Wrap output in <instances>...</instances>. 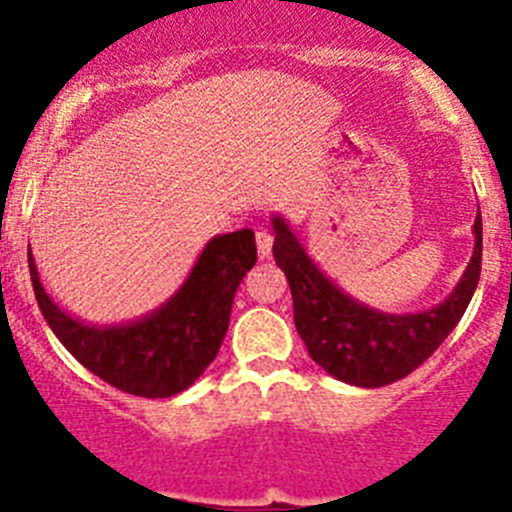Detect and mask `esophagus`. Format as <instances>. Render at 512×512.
<instances>
[{"instance_id": "obj_1", "label": "esophagus", "mask_w": 512, "mask_h": 512, "mask_svg": "<svg viewBox=\"0 0 512 512\" xmlns=\"http://www.w3.org/2000/svg\"><path fill=\"white\" fill-rule=\"evenodd\" d=\"M271 246H274V238H271L269 230H256V251H259L261 259H266L271 253Z\"/></svg>"}]
</instances>
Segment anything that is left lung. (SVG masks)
Segmentation results:
<instances>
[{
  "mask_svg": "<svg viewBox=\"0 0 512 512\" xmlns=\"http://www.w3.org/2000/svg\"><path fill=\"white\" fill-rule=\"evenodd\" d=\"M274 228V259L284 271L295 325L305 341L307 354L330 377L354 387H384L408 377L446 341L461 320L479 284L482 271V215L474 220V251L467 271L461 274L441 305L423 312L392 315L374 310L348 297L318 264L307 256L282 215L271 217Z\"/></svg>",
  "mask_w": 512,
  "mask_h": 512,
  "instance_id": "obj_1",
  "label": "left lung"
}]
</instances>
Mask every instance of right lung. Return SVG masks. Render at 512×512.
<instances>
[{"instance_id":"right-lung-1","label":"right lung","mask_w":512,"mask_h":512,"mask_svg":"<svg viewBox=\"0 0 512 512\" xmlns=\"http://www.w3.org/2000/svg\"><path fill=\"white\" fill-rule=\"evenodd\" d=\"M27 264L45 323L79 364L128 395L171 397L192 387L215 361L235 289L256 264V241L248 228L215 235L164 305L122 325L84 323L61 310L40 282L33 251Z\"/></svg>"}]
</instances>
